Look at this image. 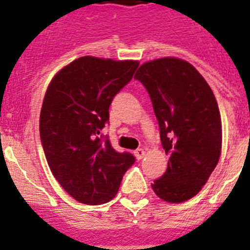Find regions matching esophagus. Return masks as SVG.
Returning <instances> with one entry per match:
<instances>
[{
  "mask_svg": "<svg viewBox=\"0 0 250 250\" xmlns=\"http://www.w3.org/2000/svg\"><path fill=\"white\" fill-rule=\"evenodd\" d=\"M146 154V151L144 149H137V150H135V157L137 158V159H143L144 158V155H145Z\"/></svg>",
  "mask_w": 250,
  "mask_h": 250,
  "instance_id": "34e87169",
  "label": "esophagus"
}]
</instances>
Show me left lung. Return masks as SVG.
Wrapping results in <instances>:
<instances>
[{
	"instance_id": "8db88e82",
	"label": "left lung",
	"mask_w": 250,
	"mask_h": 250,
	"mask_svg": "<svg viewBox=\"0 0 250 250\" xmlns=\"http://www.w3.org/2000/svg\"><path fill=\"white\" fill-rule=\"evenodd\" d=\"M147 90L169 159L166 173L151 185L168 203L194 198L221 155L222 125L212 88L190 62L160 58L144 62L135 76Z\"/></svg>"
}]
</instances>
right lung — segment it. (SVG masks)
I'll return each instance as SVG.
<instances>
[{"label":"right lung","instance_id":"add662e5","mask_svg":"<svg viewBox=\"0 0 250 250\" xmlns=\"http://www.w3.org/2000/svg\"><path fill=\"white\" fill-rule=\"evenodd\" d=\"M139 66L135 60L82 56L60 69L44 93L40 135L48 167L62 188L83 204H104L117 195L135 163L100 131L109 106Z\"/></svg>","mask_w":250,"mask_h":250}]
</instances>
